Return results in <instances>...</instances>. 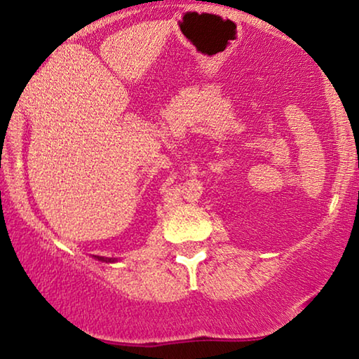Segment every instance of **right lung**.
Returning <instances> with one entry per match:
<instances>
[{"label":"right lung","mask_w":359,"mask_h":359,"mask_svg":"<svg viewBox=\"0 0 359 359\" xmlns=\"http://www.w3.org/2000/svg\"><path fill=\"white\" fill-rule=\"evenodd\" d=\"M94 257L100 262H109V264H112V262H117L115 259H109V257H97V255H94Z\"/></svg>","instance_id":"add662e5"}]
</instances>
